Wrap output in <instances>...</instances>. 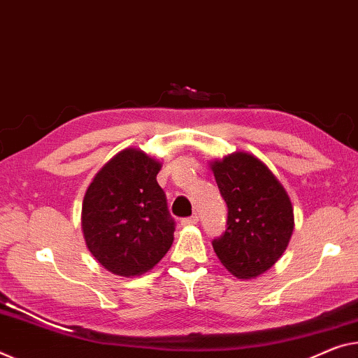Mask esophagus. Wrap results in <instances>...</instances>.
<instances>
[{
    "label": "esophagus",
    "mask_w": 358,
    "mask_h": 358,
    "mask_svg": "<svg viewBox=\"0 0 358 358\" xmlns=\"http://www.w3.org/2000/svg\"><path fill=\"white\" fill-rule=\"evenodd\" d=\"M182 225H195L198 222V216L195 214V216H190V217H184L182 221Z\"/></svg>",
    "instance_id": "esophagus-1"
}]
</instances>
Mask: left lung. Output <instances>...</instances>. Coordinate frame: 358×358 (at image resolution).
<instances>
[{
  "label": "left lung",
  "mask_w": 358,
  "mask_h": 358,
  "mask_svg": "<svg viewBox=\"0 0 358 358\" xmlns=\"http://www.w3.org/2000/svg\"><path fill=\"white\" fill-rule=\"evenodd\" d=\"M213 173L229 210L225 232L213 240L214 252L235 277L255 278L287 250L294 227L289 196L271 169L250 153L214 162Z\"/></svg>",
  "instance_id": "8db88e82"
}]
</instances>
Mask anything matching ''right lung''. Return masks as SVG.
<instances>
[{"label": "right lung", "instance_id": "right-lung-1", "mask_svg": "<svg viewBox=\"0 0 358 358\" xmlns=\"http://www.w3.org/2000/svg\"><path fill=\"white\" fill-rule=\"evenodd\" d=\"M160 168L144 152L126 148L87 187L81 227L87 250L107 271L136 277L171 248L176 224L157 182Z\"/></svg>", "mask_w": 358, "mask_h": 358}]
</instances>
